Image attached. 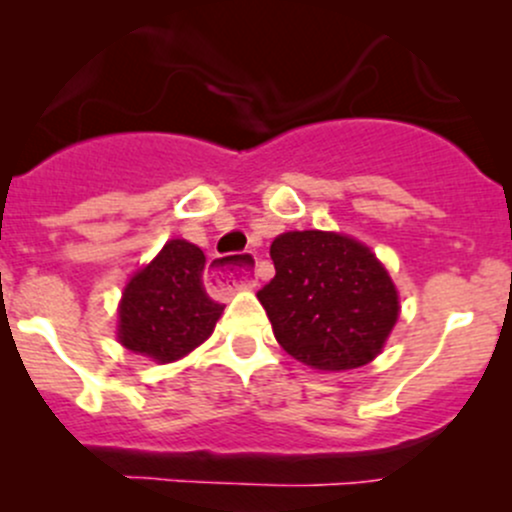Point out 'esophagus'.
I'll list each match as a JSON object with an SVG mask.
<instances>
[{
    "label": "esophagus",
    "instance_id": "34e87169",
    "mask_svg": "<svg viewBox=\"0 0 512 512\" xmlns=\"http://www.w3.org/2000/svg\"><path fill=\"white\" fill-rule=\"evenodd\" d=\"M255 255L245 252L240 257H215L210 260L208 267V287L213 292H227V289H240V287H255Z\"/></svg>",
    "mask_w": 512,
    "mask_h": 512
}]
</instances>
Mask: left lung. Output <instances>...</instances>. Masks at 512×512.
Instances as JSON below:
<instances>
[{"mask_svg": "<svg viewBox=\"0 0 512 512\" xmlns=\"http://www.w3.org/2000/svg\"><path fill=\"white\" fill-rule=\"evenodd\" d=\"M275 277L257 292L277 342L322 371L364 366L399 317V294L374 252L337 232H285L270 247Z\"/></svg>", "mask_w": 512, "mask_h": 512, "instance_id": "8db88e82", "label": "left lung"}]
</instances>
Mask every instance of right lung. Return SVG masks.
<instances>
[{"mask_svg": "<svg viewBox=\"0 0 512 512\" xmlns=\"http://www.w3.org/2000/svg\"><path fill=\"white\" fill-rule=\"evenodd\" d=\"M205 255L185 240L165 242L131 277L118 309V339L131 352L175 361L205 342L223 314L203 285Z\"/></svg>", "mask_w": 512, "mask_h": 512, "instance_id": "add662e5", "label": "right lung"}]
</instances>
